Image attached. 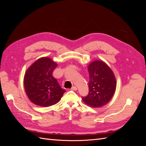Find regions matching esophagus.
I'll return each mask as SVG.
<instances>
[{
    "instance_id": "esophagus-1",
    "label": "esophagus",
    "mask_w": 146,
    "mask_h": 146,
    "mask_svg": "<svg viewBox=\"0 0 146 146\" xmlns=\"http://www.w3.org/2000/svg\"><path fill=\"white\" fill-rule=\"evenodd\" d=\"M70 90H72V91H76V90H77V88L76 86H73V87L71 88V89H70Z\"/></svg>"
}]
</instances>
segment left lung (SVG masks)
<instances>
[{
  "label": "left lung",
  "instance_id": "8db88e82",
  "mask_svg": "<svg viewBox=\"0 0 146 146\" xmlns=\"http://www.w3.org/2000/svg\"><path fill=\"white\" fill-rule=\"evenodd\" d=\"M88 69L90 75L89 93L82 98V100L91 107H100L107 104L115 92V76L109 66L102 61H93Z\"/></svg>",
  "mask_w": 146,
  "mask_h": 146
}]
</instances>
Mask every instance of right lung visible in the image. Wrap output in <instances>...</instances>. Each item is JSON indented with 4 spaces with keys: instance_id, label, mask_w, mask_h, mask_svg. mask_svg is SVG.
Segmentation results:
<instances>
[{
    "instance_id": "obj_1",
    "label": "right lung",
    "mask_w": 146,
    "mask_h": 146,
    "mask_svg": "<svg viewBox=\"0 0 146 146\" xmlns=\"http://www.w3.org/2000/svg\"><path fill=\"white\" fill-rule=\"evenodd\" d=\"M56 66L50 58L42 57L27 70L24 80L25 90L33 104L49 107L59 102L66 92L52 76Z\"/></svg>"
}]
</instances>
